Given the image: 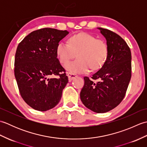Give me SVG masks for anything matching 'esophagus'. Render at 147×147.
Listing matches in <instances>:
<instances>
[{
  "label": "esophagus",
  "instance_id": "obj_1",
  "mask_svg": "<svg viewBox=\"0 0 147 147\" xmlns=\"http://www.w3.org/2000/svg\"><path fill=\"white\" fill-rule=\"evenodd\" d=\"M67 75L68 76V78L69 81L73 80V79H74L75 78H76L78 76L76 74H74L72 73H67Z\"/></svg>",
  "mask_w": 147,
  "mask_h": 147
}]
</instances>
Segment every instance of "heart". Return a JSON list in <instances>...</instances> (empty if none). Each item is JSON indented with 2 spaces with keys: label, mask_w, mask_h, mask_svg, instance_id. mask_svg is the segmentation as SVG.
I'll use <instances>...</instances> for the list:
<instances>
[{
  "label": "heart",
  "mask_w": 147,
  "mask_h": 147,
  "mask_svg": "<svg viewBox=\"0 0 147 147\" xmlns=\"http://www.w3.org/2000/svg\"><path fill=\"white\" fill-rule=\"evenodd\" d=\"M56 52L63 64L77 54V60L67 63L65 67L71 73H86L90 68L93 71L97 70L104 65L107 58L108 47L104 40L82 33L72 36L69 43L65 40L61 41Z\"/></svg>",
  "instance_id": "obj_1"
}]
</instances>
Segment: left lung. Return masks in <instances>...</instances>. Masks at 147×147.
<instances>
[{"instance_id":"obj_1","label":"left lung","mask_w":147,"mask_h":147,"mask_svg":"<svg viewBox=\"0 0 147 147\" xmlns=\"http://www.w3.org/2000/svg\"><path fill=\"white\" fill-rule=\"evenodd\" d=\"M108 47L106 61L91 78L84 77L80 98L86 107L96 113H105L123 100L131 77V54L126 42L117 34L98 28ZM99 80L96 83L94 80Z\"/></svg>"}]
</instances>
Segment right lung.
Returning a JSON list of instances; mask_svg holds the SVG:
<instances>
[{
  "mask_svg": "<svg viewBox=\"0 0 147 147\" xmlns=\"http://www.w3.org/2000/svg\"><path fill=\"white\" fill-rule=\"evenodd\" d=\"M69 32L45 28L34 31L19 43L14 76L21 97L31 107L46 111L58 104L68 83L56 49ZM59 76L57 79H49Z\"/></svg>",
  "mask_w": 147,
  "mask_h": 147,
  "instance_id": "obj_1",
  "label": "right lung"
}]
</instances>
